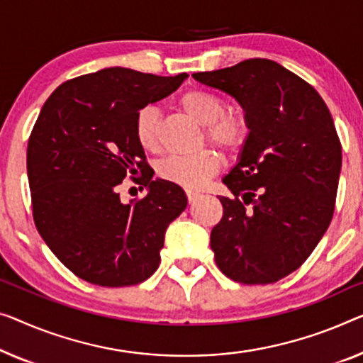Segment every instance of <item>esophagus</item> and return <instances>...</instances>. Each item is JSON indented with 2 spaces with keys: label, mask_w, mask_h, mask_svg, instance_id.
<instances>
[{
  "label": "esophagus",
  "mask_w": 363,
  "mask_h": 363,
  "mask_svg": "<svg viewBox=\"0 0 363 363\" xmlns=\"http://www.w3.org/2000/svg\"><path fill=\"white\" fill-rule=\"evenodd\" d=\"M199 197H200V194H199V192L187 191V200H189V203H194Z\"/></svg>",
  "instance_id": "34e87169"
}]
</instances>
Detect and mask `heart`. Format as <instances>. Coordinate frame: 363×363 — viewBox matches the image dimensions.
Masks as SVG:
<instances>
[{
	"label": "heart",
	"instance_id": "b5f03b06",
	"mask_svg": "<svg viewBox=\"0 0 363 363\" xmlns=\"http://www.w3.org/2000/svg\"><path fill=\"white\" fill-rule=\"evenodd\" d=\"M179 104L192 118L205 125L210 142L223 150L236 151L242 147L247 137V122L241 113H223L225 104L218 96L208 91L191 89L184 93ZM161 113L156 106H147L137 113L135 135L138 145L147 151L160 147ZM220 156L212 150H203L197 155L167 156L158 164L161 179L177 184L187 191H197L220 169Z\"/></svg>",
	"mask_w": 363,
	"mask_h": 363
}]
</instances>
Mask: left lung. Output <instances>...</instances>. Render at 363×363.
I'll list each match as a JSON object with an SVG mask.
<instances>
[{
    "instance_id": "8db88e82",
    "label": "left lung",
    "mask_w": 363,
    "mask_h": 363,
    "mask_svg": "<svg viewBox=\"0 0 363 363\" xmlns=\"http://www.w3.org/2000/svg\"><path fill=\"white\" fill-rule=\"evenodd\" d=\"M194 79L242 107L247 137L223 177L215 262L235 282L272 284L298 269L334 213L342 148L331 112L305 79L277 62L251 58Z\"/></svg>"
}]
</instances>
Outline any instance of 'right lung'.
Segmentation results:
<instances>
[{"label": "right lung", "mask_w": 363, "mask_h": 363, "mask_svg": "<svg viewBox=\"0 0 363 363\" xmlns=\"http://www.w3.org/2000/svg\"><path fill=\"white\" fill-rule=\"evenodd\" d=\"M189 74L156 77L112 67L65 81L45 101L27 145L34 221L74 275L101 286L137 285L155 274L169 223L187 207L177 184L153 179L135 135L137 113ZM142 174V201L115 187Z\"/></svg>", "instance_id": "obj_1"}]
</instances>
